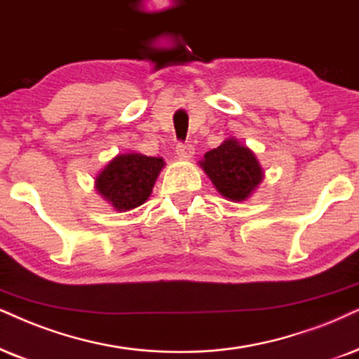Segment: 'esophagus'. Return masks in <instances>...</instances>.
I'll list each match as a JSON object with an SVG mask.
<instances>
[{
    "instance_id": "1",
    "label": "esophagus",
    "mask_w": 359,
    "mask_h": 359,
    "mask_svg": "<svg viewBox=\"0 0 359 359\" xmlns=\"http://www.w3.org/2000/svg\"><path fill=\"white\" fill-rule=\"evenodd\" d=\"M175 152L179 158H182V161H189V158L194 157L195 154V147L192 144H179V146L175 147Z\"/></svg>"
}]
</instances>
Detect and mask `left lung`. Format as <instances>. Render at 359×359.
<instances>
[{
	"label": "left lung",
	"mask_w": 359,
	"mask_h": 359,
	"mask_svg": "<svg viewBox=\"0 0 359 359\" xmlns=\"http://www.w3.org/2000/svg\"><path fill=\"white\" fill-rule=\"evenodd\" d=\"M198 165L230 202H245L262 184L265 172L253 151L235 137L225 139L217 149L205 152Z\"/></svg>",
	"instance_id": "left-lung-1"
}]
</instances>
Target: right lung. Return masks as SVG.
<instances>
[{
  "label": "right lung",
  "mask_w": 359,
  "mask_h": 359,
  "mask_svg": "<svg viewBox=\"0 0 359 359\" xmlns=\"http://www.w3.org/2000/svg\"><path fill=\"white\" fill-rule=\"evenodd\" d=\"M164 167L162 157H147L133 151L117 154L96 175L94 187L116 212H130L151 197Z\"/></svg>",
  "instance_id": "right-lung-1"
}]
</instances>
